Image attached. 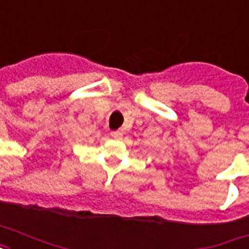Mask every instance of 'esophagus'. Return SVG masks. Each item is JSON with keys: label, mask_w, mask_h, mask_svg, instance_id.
Segmentation results:
<instances>
[{"label": "esophagus", "mask_w": 249, "mask_h": 249, "mask_svg": "<svg viewBox=\"0 0 249 249\" xmlns=\"http://www.w3.org/2000/svg\"><path fill=\"white\" fill-rule=\"evenodd\" d=\"M124 133L121 132V130H116V132H111V137L115 138V140H121V137H123Z\"/></svg>", "instance_id": "obj_1"}]
</instances>
